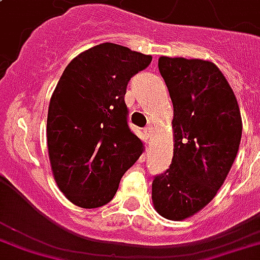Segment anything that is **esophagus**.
Masks as SVG:
<instances>
[{"mask_svg":"<svg viewBox=\"0 0 260 260\" xmlns=\"http://www.w3.org/2000/svg\"><path fill=\"white\" fill-rule=\"evenodd\" d=\"M144 134H146V136H147V138H151V135H152V128H151V126H147V128L144 129Z\"/></svg>","mask_w":260,"mask_h":260,"instance_id":"1","label":"esophagus"}]
</instances>
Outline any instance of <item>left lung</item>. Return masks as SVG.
<instances>
[{
  "instance_id": "8db88e82",
  "label": "left lung",
  "mask_w": 260,
  "mask_h": 260,
  "mask_svg": "<svg viewBox=\"0 0 260 260\" xmlns=\"http://www.w3.org/2000/svg\"><path fill=\"white\" fill-rule=\"evenodd\" d=\"M158 68L173 104V158L152 181V203L166 219L183 221L213 201L241 140L235 92L211 61L159 57Z\"/></svg>"
}]
</instances>
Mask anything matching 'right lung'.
I'll return each mask as SVG.
<instances>
[{
	"mask_svg": "<svg viewBox=\"0 0 260 260\" xmlns=\"http://www.w3.org/2000/svg\"><path fill=\"white\" fill-rule=\"evenodd\" d=\"M152 57L101 43L68 64L50 98L47 150L59 191L73 205L95 209L112 201L120 180L143 152L128 126L131 77Z\"/></svg>",
	"mask_w": 260,
	"mask_h": 260,
	"instance_id": "1",
	"label": "right lung"
}]
</instances>
